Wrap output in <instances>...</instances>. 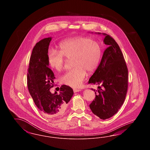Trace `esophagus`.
Listing matches in <instances>:
<instances>
[{"instance_id": "esophagus-1", "label": "esophagus", "mask_w": 150, "mask_h": 150, "mask_svg": "<svg viewBox=\"0 0 150 150\" xmlns=\"http://www.w3.org/2000/svg\"><path fill=\"white\" fill-rule=\"evenodd\" d=\"M81 90L80 89H77V88H74L73 89V91H74V92H75V93H76V92H80Z\"/></svg>"}]
</instances>
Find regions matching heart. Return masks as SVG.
<instances>
[{
	"mask_svg": "<svg viewBox=\"0 0 150 150\" xmlns=\"http://www.w3.org/2000/svg\"><path fill=\"white\" fill-rule=\"evenodd\" d=\"M59 51L50 50L47 62L52 69L60 71L64 66V57L72 59L70 71L65 72L60 78L61 83L71 87H78L86 77V72L92 74L100 64L102 48L98 42L91 38L78 36L64 40L59 44Z\"/></svg>",
	"mask_w": 150,
	"mask_h": 150,
	"instance_id": "b5f03b06",
	"label": "heart"
}]
</instances>
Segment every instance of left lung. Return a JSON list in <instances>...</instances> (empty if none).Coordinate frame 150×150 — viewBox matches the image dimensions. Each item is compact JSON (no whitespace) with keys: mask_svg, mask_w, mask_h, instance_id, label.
I'll use <instances>...</instances> for the list:
<instances>
[{"mask_svg":"<svg viewBox=\"0 0 150 150\" xmlns=\"http://www.w3.org/2000/svg\"><path fill=\"white\" fill-rule=\"evenodd\" d=\"M103 34L105 35L103 42L109 47L105 50L88 84L98 86V91L94 90L96 97L89 107L94 114L105 120L116 114L124 102L128 86V70L117 43L111 36Z\"/></svg>","mask_w":150,"mask_h":150,"instance_id":"8db88e82","label":"left lung"}]
</instances>
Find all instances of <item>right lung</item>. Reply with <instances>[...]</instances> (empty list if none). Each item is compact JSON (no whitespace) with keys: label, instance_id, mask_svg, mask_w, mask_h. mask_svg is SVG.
Segmentation results:
<instances>
[{"label":"right lung","instance_id":"obj_1","mask_svg":"<svg viewBox=\"0 0 150 150\" xmlns=\"http://www.w3.org/2000/svg\"><path fill=\"white\" fill-rule=\"evenodd\" d=\"M51 40L50 37L43 39L33 50L28 72V87L39 110L47 117H55L64 113L74 92L70 86L66 85L61 86L58 94L56 92L52 94L50 91L55 79L47 62Z\"/></svg>","mask_w":150,"mask_h":150}]
</instances>
